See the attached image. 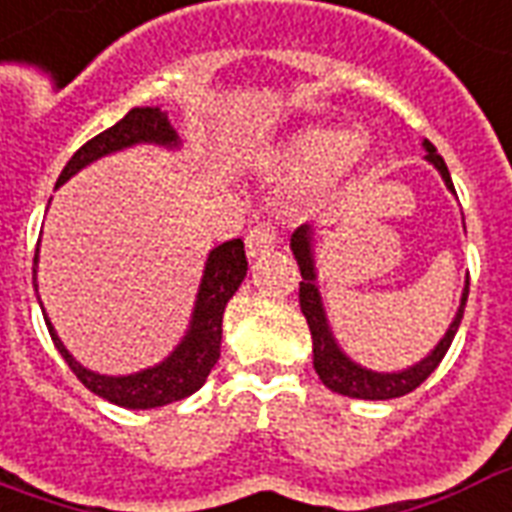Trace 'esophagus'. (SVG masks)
Masks as SVG:
<instances>
[{
  "mask_svg": "<svg viewBox=\"0 0 512 512\" xmlns=\"http://www.w3.org/2000/svg\"><path fill=\"white\" fill-rule=\"evenodd\" d=\"M276 241H279V230H276L271 222H257V225L246 233V255H266L268 249H274Z\"/></svg>",
  "mask_w": 512,
  "mask_h": 512,
  "instance_id": "esophagus-1",
  "label": "esophagus"
}]
</instances>
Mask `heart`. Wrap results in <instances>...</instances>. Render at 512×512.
Wrapping results in <instances>:
<instances>
[{"label": "heart", "instance_id": "b5f03b06", "mask_svg": "<svg viewBox=\"0 0 512 512\" xmlns=\"http://www.w3.org/2000/svg\"><path fill=\"white\" fill-rule=\"evenodd\" d=\"M363 140L344 130H312L295 143V157L314 176H339L361 157Z\"/></svg>", "mask_w": 512, "mask_h": 512}]
</instances>
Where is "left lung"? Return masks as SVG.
Returning <instances> with one entry per match:
<instances>
[{
	"mask_svg": "<svg viewBox=\"0 0 512 512\" xmlns=\"http://www.w3.org/2000/svg\"><path fill=\"white\" fill-rule=\"evenodd\" d=\"M423 149H426V160L439 170V176L445 179L450 192L453 189V181H450L448 165L439 157L434 143L423 140ZM290 249H293L295 260H298V268H301V276L304 282L298 287V301H301V312H304L306 323H309V331H312V352H314V372L320 374L325 388H331L333 393H342V396H350V399H369V401H385V399H399V396H407L418 388L420 382L426 380L434 369L439 366V361L445 358L453 336H456L458 325H461V317H464V306H467L469 295V282L461 293V306H458L456 317L450 323L448 333L439 339V344L431 350V355H426L423 361L404 369V372L382 374L372 372V369H363L355 361H350L339 344L333 339L331 328H328V320H325L323 301H320V290H317V271H314V252H312V227L301 225L290 238Z\"/></svg>",
	"mask_w": 512,
	"mask_h": 512,
	"instance_id": "8db88e82",
	"label": "left lung"
}]
</instances>
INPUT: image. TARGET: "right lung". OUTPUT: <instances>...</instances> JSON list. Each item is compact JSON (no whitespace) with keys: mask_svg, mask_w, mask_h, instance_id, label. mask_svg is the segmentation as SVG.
I'll return each instance as SVG.
<instances>
[{"mask_svg":"<svg viewBox=\"0 0 512 512\" xmlns=\"http://www.w3.org/2000/svg\"><path fill=\"white\" fill-rule=\"evenodd\" d=\"M135 143L179 146V135L170 127L168 113H162L160 108H132L124 119H119L100 135H94L92 140H86L81 149L75 151L73 160L64 165L56 187H62L64 181L75 176L81 168H86L89 162L100 160V157L113 154V151L127 149V146H135ZM246 268L249 266H246V252L241 238H233V241H225L217 249H211V255L206 260V271H203V279H200L198 301H195V312H192L187 336L181 339L179 347L170 352L165 361L138 374L108 377V374H97L92 369H86L67 352V347L56 336L54 325H51L48 317H45V325H48V333L54 339L56 350L62 352L67 366L73 369L75 377L89 391L102 396L105 401H111V404L127 407V410L165 407L170 401L187 399L198 388H203V382L214 369V363L219 361L222 314H225L227 301L233 298L238 285L244 282ZM32 274L34 282H37V255H34Z\"/></svg>","mask_w":512,"mask_h":512,"instance_id":"1","label":"right lung"}]
</instances>
